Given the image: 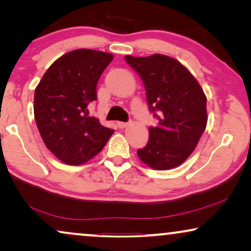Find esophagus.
Masks as SVG:
<instances>
[{"mask_svg": "<svg viewBox=\"0 0 251 251\" xmlns=\"http://www.w3.org/2000/svg\"><path fill=\"white\" fill-rule=\"evenodd\" d=\"M128 125H129V123H126V122H118V126L120 129L126 128V126H128Z\"/></svg>", "mask_w": 251, "mask_h": 251, "instance_id": "1", "label": "esophagus"}]
</instances>
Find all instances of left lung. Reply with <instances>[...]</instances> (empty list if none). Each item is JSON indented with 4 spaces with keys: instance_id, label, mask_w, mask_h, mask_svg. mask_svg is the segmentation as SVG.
Here are the masks:
<instances>
[{
    "instance_id": "obj_1",
    "label": "left lung",
    "mask_w": 251,
    "mask_h": 251,
    "mask_svg": "<svg viewBox=\"0 0 251 251\" xmlns=\"http://www.w3.org/2000/svg\"><path fill=\"white\" fill-rule=\"evenodd\" d=\"M145 84L151 112L159 126H151L150 139L137 151L139 159L154 170L180 166L193 153L207 126V97L191 72L177 59L152 54L126 56Z\"/></svg>"
}]
</instances>
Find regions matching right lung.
Returning a JSON list of instances; mask_svg holds the SVG:
<instances>
[{
	"instance_id": "add662e5",
	"label": "right lung",
	"mask_w": 251,
	"mask_h": 251,
	"mask_svg": "<svg viewBox=\"0 0 251 251\" xmlns=\"http://www.w3.org/2000/svg\"><path fill=\"white\" fill-rule=\"evenodd\" d=\"M113 54L90 49L65 53L48 68L34 94V118L48 150L70 166L97 155L114 130L89 115L99 77Z\"/></svg>"
}]
</instances>
